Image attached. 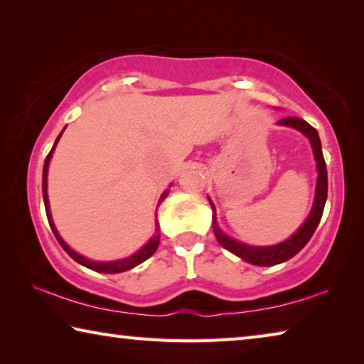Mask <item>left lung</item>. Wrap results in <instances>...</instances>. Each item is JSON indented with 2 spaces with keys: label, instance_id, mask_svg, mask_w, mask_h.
<instances>
[{
  "label": "left lung",
  "instance_id": "obj_1",
  "mask_svg": "<svg viewBox=\"0 0 364 364\" xmlns=\"http://www.w3.org/2000/svg\"><path fill=\"white\" fill-rule=\"evenodd\" d=\"M278 123L279 125L297 128V130H300L308 139H310L313 152H315L316 164H318V183H316L315 204H313V210L310 213V217L306 218V221L301 225L300 230L295 232L294 236L289 237L287 241L281 242L278 245H271V247H252V245H245L234 241V239L228 237L225 232H221V230L217 226V213H215V207L210 202V205L213 208L212 228H213L215 237H217V241L220 242L221 247L230 250L234 255L241 257L245 262H249L252 264H258V267H271V264L282 263L289 260V258H292L294 255H297L299 252L305 247L306 242L310 241L313 232H315V230L318 228L319 220L323 217L326 199H328V171H326V162L323 157L321 141H319L318 132L310 125V123L299 119V117H286V119H281Z\"/></svg>",
  "mask_w": 364,
  "mask_h": 364
}]
</instances>
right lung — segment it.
<instances>
[{
  "label": "right lung",
  "mask_w": 364,
  "mask_h": 364,
  "mask_svg": "<svg viewBox=\"0 0 364 364\" xmlns=\"http://www.w3.org/2000/svg\"><path fill=\"white\" fill-rule=\"evenodd\" d=\"M63 134V133H60ZM60 134L58 136V139H56V143H54V146H53V149L49 151V154L46 156V160H45V167H43V200H45V208H46V217H48V221H49V226H51V230H53V232H54V236H56V239L59 241V244H60V247H63L67 254H69L73 260H75L77 263H80V264H83V267H86V268H90V269H95V271H97V273H122V271H127V269H132V268H134L136 267V264H139V263H143L144 260H147V258H149L154 252L157 250V247H159V241H160V234H159V223H157V217H156V234H154V237L151 239L149 242H147L143 249H141L139 252H136V254L134 255H132V257H128V258H123V260H117V262H91V260H88V258H85V257H82V255H78L77 252H73L69 245H67L63 239H60V236H59V232L56 231V228H54V223H53V218H51V213H49V202H48V193H46V176H48V165H49V160H51V156H53V152H54V147H56V144H58V141H59V138H60ZM167 191H165V193L160 196V199H159V204H162V200L165 199V197H167ZM159 204H157V207H159ZM156 213H157V210H156Z\"/></svg>",
  "instance_id": "1"
}]
</instances>
